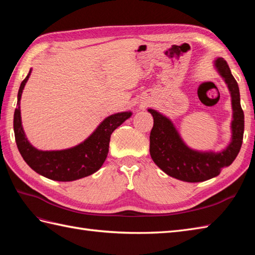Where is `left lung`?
<instances>
[{"instance_id":"left-lung-1","label":"left lung","mask_w":255,"mask_h":255,"mask_svg":"<svg viewBox=\"0 0 255 255\" xmlns=\"http://www.w3.org/2000/svg\"><path fill=\"white\" fill-rule=\"evenodd\" d=\"M215 68L228 85L234 111L231 142L223 151L202 152L188 148L169 118L152 108L148 110L153 116V127L150 132L151 158L167 175L184 182H204L219 175L223 167L235 161L242 145L245 114L240 104L239 86L224 58L216 59Z\"/></svg>"}]
</instances>
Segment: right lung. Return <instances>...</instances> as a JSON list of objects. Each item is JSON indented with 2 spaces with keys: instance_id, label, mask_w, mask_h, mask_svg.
Returning a JSON list of instances; mask_svg holds the SVG:
<instances>
[{
  "instance_id": "obj_1",
  "label": "right lung",
  "mask_w": 255,
  "mask_h": 255,
  "mask_svg": "<svg viewBox=\"0 0 255 255\" xmlns=\"http://www.w3.org/2000/svg\"><path fill=\"white\" fill-rule=\"evenodd\" d=\"M30 71L21 82L17 107L14 113V133L16 144L25 162L38 174L59 182H71L93 174L101 169L110 148L111 134L131 116V112L117 113L108 116L91 136L73 148L58 151H41L29 143L20 119V97Z\"/></svg>"
}]
</instances>
